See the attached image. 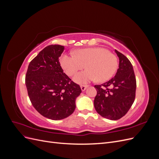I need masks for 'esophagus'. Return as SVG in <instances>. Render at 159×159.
Instances as JSON below:
<instances>
[{
	"label": "esophagus",
	"mask_w": 159,
	"mask_h": 159,
	"mask_svg": "<svg viewBox=\"0 0 159 159\" xmlns=\"http://www.w3.org/2000/svg\"><path fill=\"white\" fill-rule=\"evenodd\" d=\"M88 87V85H81V90L84 91H85L86 89V88H87Z\"/></svg>",
	"instance_id": "esophagus-1"
}]
</instances>
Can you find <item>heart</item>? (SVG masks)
I'll return each instance as SVG.
<instances>
[{"label": "heart", "mask_w": 159, "mask_h": 159, "mask_svg": "<svg viewBox=\"0 0 159 159\" xmlns=\"http://www.w3.org/2000/svg\"><path fill=\"white\" fill-rule=\"evenodd\" d=\"M74 56L63 54L60 64L67 75L71 76L82 69L74 78L76 83L84 84L98 78L99 81L109 80L116 72L118 61L116 56L103 48L95 47L80 49L74 52Z\"/></svg>", "instance_id": "heart-1"}]
</instances>
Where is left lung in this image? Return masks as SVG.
I'll return each instance as SVG.
<instances>
[{
  "label": "left lung",
  "mask_w": 159,
  "mask_h": 159,
  "mask_svg": "<svg viewBox=\"0 0 159 159\" xmlns=\"http://www.w3.org/2000/svg\"><path fill=\"white\" fill-rule=\"evenodd\" d=\"M119 64L113 78L102 85H95L97 90L94 99L95 109L101 116L117 120L125 115L135 98L136 78L133 66L127 57L115 50Z\"/></svg>",
  "instance_id": "left-lung-1"
}]
</instances>
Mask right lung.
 Returning <instances> with one entry per match:
<instances>
[{
    "label": "right lung",
    "instance_id": "add662e5",
    "mask_svg": "<svg viewBox=\"0 0 159 159\" xmlns=\"http://www.w3.org/2000/svg\"><path fill=\"white\" fill-rule=\"evenodd\" d=\"M61 45H50L29 64L25 84L32 105L38 113L52 120L70 116L75 109V99L81 93L80 85L62 70L59 57Z\"/></svg>",
    "mask_w": 159,
    "mask_h": 159
}]
</instances>
